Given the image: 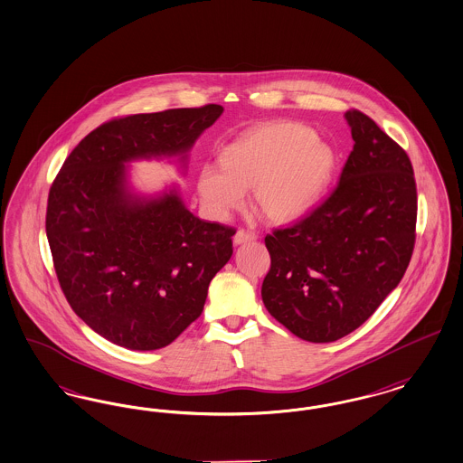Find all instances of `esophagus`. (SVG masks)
<instances>
[{"label": "esophagus", "mask_w": 463, "mask_h": 463, "mask_svg": "<svg viewBox=\"0 0 463 463\" xmlns=\"http://www.w3.org/2000/svg\"><path fill=\"white\" fill-rule=\"evenodd\" d=\"M257 240V234L255 232H250V231H244L240 229L236 234H234V244H244V242H250V241Z\"/></svg>", "instance_id": "1"}]
</instances>
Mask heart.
I'll return each mask as SVG.
<instances>
[{
  "instance_id": "1",
  "label": "heart",
  "mask_w": 463,
  "mask_h": 463,
  "mask_svg": "<svg viewBox=\"0 0 463 463\" xmlns=\"http://www.w3.org/2000/svg\"><path fill=\"white\" fill-rule=\"evenodd\" d=\"M337 156L333 146L298 122H272L227 146L222 167L206 165L198 189L208 212L225 219L244 204L253 189L260 212L274 222L305 217L333 181Z\"/></svg>"
}]
</instances>
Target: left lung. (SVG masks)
<instances>
[{
    "mask_svg": "<svg viewBox=\"0 0 463 463\" xmlns=\"http://www.w3.org/2000/svg\"><path fill=\"white\" fill-rule=\"evenodd\" d=\"M339 183L305 219L265 236L269 314L310 343L358 329L400 284L415 244L417 185L405 149L360 110Z\"/></svg>",
    "mask_w": 463,
    "mask_h": 463,
    "instance_id": "8db88e82",
    "label": "left lung"
}]
</instances>
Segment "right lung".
<instances>
[{
  "instance_id": "add662e5",
  "label": "right lung",
  "mask_w": 463,
  "mask_h": 463,
  "mask_svg": "<svg viewBox=\"0 0 463 463\" xmlns=\"http://www.w3.org/2000/svg\"><path fill=\"white\" fill-rule=\"evenodd\" d=\"M222 111L204 105L113 118L72 149L50 187L46 236L60 288L75 314L118 346L158 350L194 322L236 234L194 217L175 187L134 194L126 164H184Z\"/></svg>"
}]
</instances>
